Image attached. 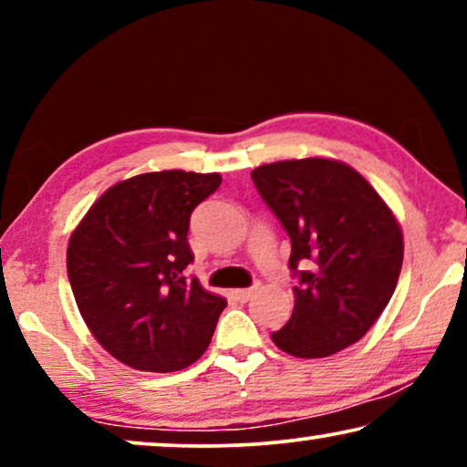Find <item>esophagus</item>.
<instances>
[{"label": "esophagus", "mask_w": 467, "mask_h": 467, "mask_svg": "<svg viewBox=\"0 0 467 467\" xmlns=\"http://www.w3.org/2000/svg\"><path fill=\"white\" fill-rule=\"evenodd\" d=\"M234 299H238V302H248L253 296V289H232V293H229Z\"/></svg>", "instance_id": "1"}]
</instances>
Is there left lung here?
Here are the masks:
<instances>
[{"label":"left lung","instance_id":"8db88e82","mask_svg":"<svg viewBox=\"0 0 467 467\" xmlns=\"http://www.w3.org/2000/svg\"><path fill=\"white\" fill-rule=\"evenodd\" d=\"M261 197L291 238L293 315L272 340L302 359L340 353L387 308L404 261L398 216L348 163L286 159L251 171Z\"/></svg>","mask_w":467,"mask_h":467}]
</instances>
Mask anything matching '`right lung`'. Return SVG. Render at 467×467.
Here are the masks:
<instances>
[{
    "label": "right lung",
    "instance_id": "add662e5",
    "mask_svg": "<svg viewBox=\"0 0 467 467\" xmlns=\"http://www.w3.org/2000/svg\"><path fill=\"white\" fill-rule=\"evenodd\" d=\"M221 174L146 171L101 193L67 242V276L95 340L125 366L176 372L203 355L225 297L182 274L193 208Z\"/></svg>",
    "mask_w": 467,
    "mask_h": 467
}]
</instances>
